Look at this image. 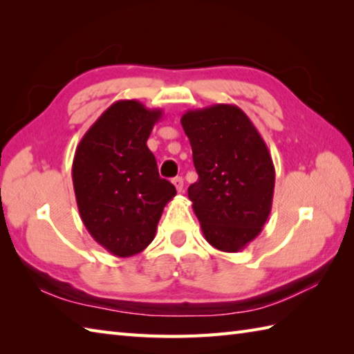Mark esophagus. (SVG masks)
Instances as JSON below:
<instances>
[{
	"mask_svg": "<svg viewBox=\"0 0 354 354\" xmlns=\"http://www.w3.org/2000/svg\"><path fill=\"white\" fill-rule=\"evenodd\" d=\"M173 185H175L176 187V190L179 192V193H181L183 190H184V179L181 178V176H176V178H173Z\"/></svg>",
	"mask_w": 354,
	"mask_h": 354,
	"instance_id": "esophagus-1",
	"label": "esophagus"
}]
</instances>
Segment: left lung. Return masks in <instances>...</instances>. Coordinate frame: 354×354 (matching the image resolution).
<instances>
[{
	"mask_svg": "<svg viewBox=\"0 0 354 354\" xmlns=\"http://www.w3.org/2000/svg\"><path fill=\"white\" fill-rule=\"evenodd\" d=\"M181 124L198 171L189 198L204 237L219 251H242L272 208L275 169L266 142L236 104L190 109Z\"/></svg>",
	"mask_w": 354,
	"mask_h": 354,
	"instance_id": "obj_1",
	"label": "left lung"
}]
</instances>
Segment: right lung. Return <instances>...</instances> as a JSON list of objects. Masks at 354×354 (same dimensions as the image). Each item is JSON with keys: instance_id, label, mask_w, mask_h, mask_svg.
I'll list each match as a JSON object with an SVG mask.
<instances>
[{"instance_id": "add662e5", "label": "right lung", "mask_w": 354, "mask_h": 354, "mask_svg": "<svg viewBox=\"0 0 354 354\" xmlns=\"http://www.w3.org/2000/svg\"><path fill=\"white\" fill-rule=\"evenodd\" d=\"M161 109L118 100L80 140L73 160V185L82 222L115 257H131L152 242L176 189L160 178L147 138Z\"/></svg>"}]
</instances>
